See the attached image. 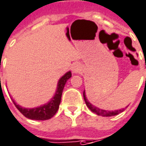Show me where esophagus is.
<instances>
[{
    "label": "esophagus",
    "mask_w": 146,
    "mask_h": 146,
    "mask_svg": "<svg viewBox=\"0 0 146 146\" xmlns=\"http://www.w3.org/2000/svg\"><path fill=\"white\" fill-rule=\"evenodd\" d=\"M79 67L77 66V65H74L73 67V72H74V73H77V72H79Z\"/></svg>",
    "instance_id": "obj_1"
}]
</instances>
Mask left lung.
Masks as SVG:
<instances>
[{
  "label": "left lung",
  "instance_id": "left-lung-1",
  "mask_svg": "<svg viewBox=\"0 0 146 146\" xmlns=\"http://www.w3.org/2000/svg\"><path fill=\"white\" fill-rule=\"evenodd\" d=\"M83 96H84V100L86 102V104L87 107L90 109V110L92 112H94V113L98 115H101V116H103V117H111V116H115V115L118 114L120 113H121L124 109L122 110H115V111H106V110H101V109H98L97 107H95L94 106H93L92 104H90V102H88L87 98L86 97V94H85V91L83 93Z\"/></svg>",
  "mask_w": 146,
  "mask_h": 146
}]
</instances>
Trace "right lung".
Masks as SVG:
<instances>
[{
  "mask_svg": "<svg viewBox=\"0 0 146 146\" xmlns=\"http://www.w3.org/2000/svg\"><path fill=\"white\" fill-rule=\"evenodd\" d=\"M71 76H72L71 72H68L60 78L58 81L57 90H56L55 96L46 105L37 107V108H34V109H25L17 105L13 100V102L14 103L17 109L27 118L32 119V120H37V121L48 120L56 114V111L58 110L60 100H61V95H62V92L64 90L65 83L71 77Z\"/></svg>",
  "mask_w": 146,
  "mask_h": 146,
  "instance_id": "obj_1",
  "label": "right lung"
}]
</instances>
